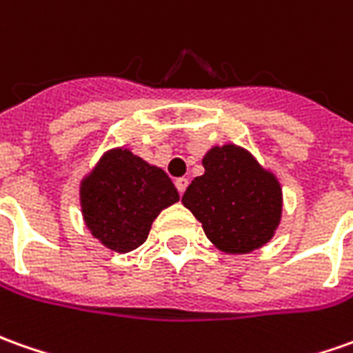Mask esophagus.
I'll return each mask as SVG.
<instances>
[{
    "mask_svg": "<svg viewBox=\"0 0 353 353\" xmlns=\"http://www.w3.org/2000/svg\"><path fill=\"white\" fill-rule=\"evenodd\" d=\"M187 185H189V179H187V177H179V179H176V187H177V191H179V195H183V193H185Z\"/></svg>",
    "mask_w": 353,
    "mask_h": 353,
    "instance_id": "34e87169",
    "label": "esophagus"
}]
</instances>
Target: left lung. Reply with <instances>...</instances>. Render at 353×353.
<instances>
[{
	"label": "left lung",
	"mask_w": 353,
	"mask_h": 353,
	"mask_svg": "<svg viewBox=\"0 0 353 353\" xmlns=\"http://www.w3.org/2000/svg\"><path fill=\"white\" fill-rule=\"evenodd\" d=\"M205 174L195 177L181 203L203 224L212 245L243 255L268 243L282 218V187L249 150L228 143L203 157Z\"/></svg>",
	"instance_id": "left-lung-1"
}]
</instances>
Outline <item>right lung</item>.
<instances>
[{
    "instance_id": "1",
    "label": "right lung",
    "mask_w": 353,
    "mask_h": 353,
    "mask_svg": "<svg viewBox=\"0 0 353 353\" xmlns=\"http://www.w3.org/2000/svg\"><path fill=\"white\" fill-rule=\"evenodd\" d=\"M79 196L86 228L116 253L143 245L158 214L179 201L166 172L125 146L104 152L83 177Z\"/></svg>"
}]
</instances>
